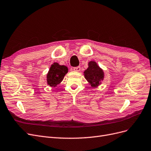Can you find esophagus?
<instances>
[{
	"instance_id": "esophagus-1",
	"label": "esophagus",
	"mask_w": 151,
	"mask_h": 151,
	"mask_svg": "<svg viewBox=\"0 0 151 151\" xmlns=\"http://www.w3.org/2000/svg\"><path fill=\"white\" fill-rule=\"evenodd\" d=\"M80 70H81L80 66H76V67H74V68H73V70H74L75 71L79 72V71H80Z\"/></svg>"
}]
</instances>
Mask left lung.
I'll return each mask as SVG.
<instances>
[{"instance_id":"left-lung-1","label":"left lung","mask_w":151,"mask_h":151,"mask_svg":"<svg viewBox=\"0 0 151 151\" xmlns=\"http://www.w3.org/2000/svg\"><path fill=\"white\" fill-rule=\"evenodd\" d=\"M84 76L91 87L96 88L101 84V81L104 80V73L96 62L91 61L88 63V68L84 71Z\"/></svg>"}]
</instances>
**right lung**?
Here are the masks:
<instances>
[{
    "label": "right lung",
    "mask_w": 151,
    "mask_h": 151,
    "mask_svg": "<svg viewBox=\"0 0 151 151\" xmlns=\"http://www.w3.org/2000/svg\"><path fill=\"white\" fill-rule=\"evenodd\" d=\"M68 71L67 66L60 65L58 63H53L47 75V85L51 87L57 86L62 81Z\"/></svg>",
    "instance_id": "obj_1"
}]
</instances>
